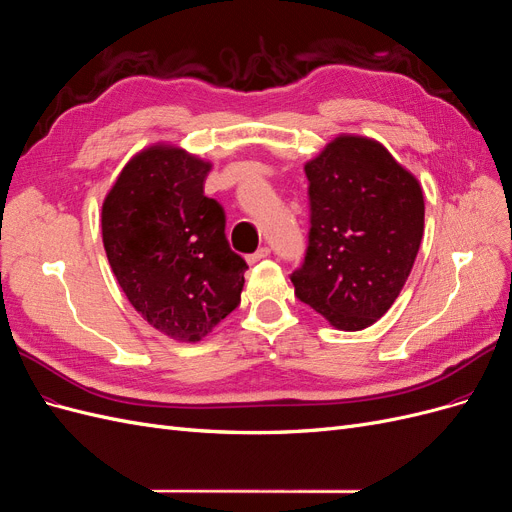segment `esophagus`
<instances>
[{"mask_svg":"<svg viewBox=\"0 0 512 512\" xmlns=\"http://www.w3.org/2000/svg\"><path fill=\"white\" fill-rule=\"evenodd\" d=\"M270 255V249L268 246H261V249H257L255 253H251V255H246V261L249 263H257L259 259H263V257H268Z\"/></svg>","mask_w":512,"mask_h":512,"instance_id":"1","label":"esophagus"}]
</instances>
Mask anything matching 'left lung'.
Returning <instances> with one entry per match:
<instances>
[{
    "instance_id": "left-lung-1",
    "label": "left lung",
    "mask_w": 512,
    "mask_h": 512,
    "mask_svg": "<svg viewBox=\"0 0 512 512\" xmlns=\"http://www.w3.org/2000/svg\"><path fill=\"white\" fill-rule=\"evenodd\" d=\"M310 229L291 283L298 300L344 332L381 319L398 298L423 238L417 178L383 144L340 136L306 163Z\"/></svg>"
}]
</instances>
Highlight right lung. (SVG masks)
Instances as JSON below:
<instances>
[{
	"instance_id": "add662e5",
	"label": "right lung",
	"mask_w": 512,
	"mask_h": 512,
	"mask_svg": "<svg viewBox=\"0 0 512 512\" xmlns=\"http://www.w3.org/2000/svg\"><path fill=\"white\" fill-rule=\"evenodd\" d=\"M210 163L176 146L131 159L102 206L110 268L159 332L202 340L240 304L246 261L229 249L225 210L204 195Z\"/></svg>"
}]
</instances>
